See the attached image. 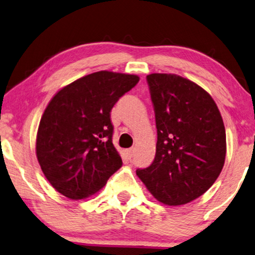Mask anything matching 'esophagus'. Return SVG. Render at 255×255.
Segmentation results:
<instances>
[{"label":"esophagus","mask_w":255,"mask_h":255,"mask_svg":"<svg viewBox=\"0 0 255 255\" xmlns=\"http://www.w3.org/2000/svg\"><path fill=\"white\" fill-rule=\"evenodd\" d=\"M125 157L128 158V159H131V158H133V156H134V149H127L125 150Z\"/></svg>","instance_id":"esophagus-1"}]
</instances>
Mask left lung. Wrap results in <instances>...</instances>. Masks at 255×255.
Segmentation results:
<instances>
[{"label":"left lung","mask_w":255,"mask_h":255,"mask_svg":"<svg viewBox=\"0 0 255 255\" xmlns=\"http://www.w3.org/2000/svg\"><path fill=\"white\" fill-rule=\"evenodd\" d=\"M156 118V156L136 175L158 201L179 206L210 189L226 157V132L211 96L177 74L147 76Z\"/></svg>","instance_id":"obj_1"}]
</instances>
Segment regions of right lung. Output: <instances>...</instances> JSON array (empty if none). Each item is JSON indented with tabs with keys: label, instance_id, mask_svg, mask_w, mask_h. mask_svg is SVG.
Instances as JSON below:
<instances>
[{
	"label": "right lung",
	"instance_id": "obj_1",
	"mask_svg": "<svg viewBox=\"0 0 255 255\" xmlns=\"http://www.w3.org/2000/svg\"><path fill=\"white\" fill-rule=\"evenodd\" d=\"M139 80L134 74L99 71L70 83L49 102L36 155L45 177L64 197H90L122 167L112 141L111 111Z\"/></svg>",
	"mask_w": 255,
	"mask_h": 255
}]
</instances>
